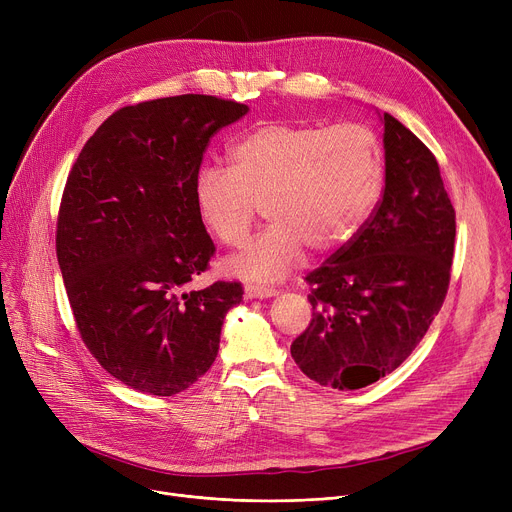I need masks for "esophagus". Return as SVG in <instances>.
Returning a JSON list of instances; mask_svg holds the SVG:
<instances>
[{
  "label": "esophagus",
  "instance_id": "esophagus-1",
  "mask_svg": "<svg viewBox=\"0 0 512 512\" xmlns=\"http://www.w3.org/2000/svg\"><path fill=\"white\" fill-rule=\"evenodd\" d=\"M278 290L270 286H257V284H247L245 286V297L247 299H270L276 297Z\"/></svg>",
  "mask_w": 512,
  "mask_h": 512
}]
</instances>
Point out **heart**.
Masks as SVG:
<instances>
[{
	"label": "heart",
	"instance_id": "obj_1",
	"mask_svg": "<svg viewBox=\"0 0 512 512\" xmlns=\"http://www.w3.org/2000/svg\"><path fill=\"white\" fill-rule=\"evenodd\" d=\"M230 170L203 166L195 203L205 228L226 247L249 236L259 205L272 224L226 270L255 282L282 280L309 247L328 253L353 238L384 182L382 147L359 124L267 122L228 147Z\"/></svg>",
	"mask_w": 512,
	"mask_h": 512
}]
</instances>
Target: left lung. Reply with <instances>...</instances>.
Segmentation results:
<instances>
[{"label": "left lung", "mask_w": 512, "mask_h": 512, "mask_svg": "<svg viewBox=\"0 0 512 512\" xmlns=\"http://www.w3.org/2000/svg\"><path fill=\"white\" fill-rule=\"evenodd\" d=\"M386 186L357 234L305 280L313 319L290 344L301 371L336 390H359L405 361L442 309L456 213L438 161L384 114Z\"/></svg>", "instance_id": "obj_1"}]
</instances>
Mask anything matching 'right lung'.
<instances>
[{
	"mask_svg": "<svg viewBox=\"0 0 512 512\" xmlns=\"http://www.w3.org/2000/svg\"><path fill=\"white\" fill-rule=\"evenodd\" d=\"M249 112L213 95L126 105L78 153L58 213L56 253L80 338L122 384L153 396L193 386L220 348L240 282L184 286L215 245L195 203L209 139Z\"/></svg>",
	"mask_w": 512,
	"mask_h": 512,
	"instance_id": "right-lung-1",
	"label": "right lung"
}]
</instances>
